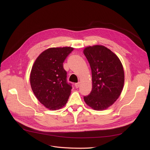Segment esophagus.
Instances as JSON below:
<instances>
[{
	"label": "esophagus",
	"instance_id": "1",
	"mask_svg": "<svg viewBox=\"0 0 150 150\" xmlns=\"http://www.w3.org/2000/svg\"><path fill=\"white\" fill-rule=\"evenodd\" d=\"M80 86H81V83H80V82H78V83H76V84H75V88H80Z\"/></svg>",
	"mask_w": 150,
	"mask_h": 150
}]
</instances>
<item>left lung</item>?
I'll return each instance as SVG.
<instances>
[{
	"label": "left lung",
	"instance_id": "obj_1",
	"mask_svg": "<svg viewBox=\"0 0 150 150\" xmlns=\"http://www.w3.org/2000/svg\"><path fill=\"white\" fill-rule=\"evenodd\" d=\"M83 53L91 69L92 88L84 97L88 106L96 111H103L119 98L125 81L123 65L117 55L105 46L86 47Z\"/></svg>",
	"mask_w": 150,
	"mask_h": 150
}]
</instances>
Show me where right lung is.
Wrapping results in <instances>:
<instances>
[{"label":"right lung","mask_w":150,"mask_h":150,"mask_svg":"<svg viewBox=\"0 0 150 150\" xmlns=\"http://www.w3.org/2000/svg\"><path fill=\"white\" fill-rule=\"evenodd\" d=\"M74 50L73 47H52L42 52L31 68V89L46 108L56 111L64 107L70 95L71 86L67 83L63 62Z\"/></svg>","instance_id":"right-lung-1"}]
</instances>
